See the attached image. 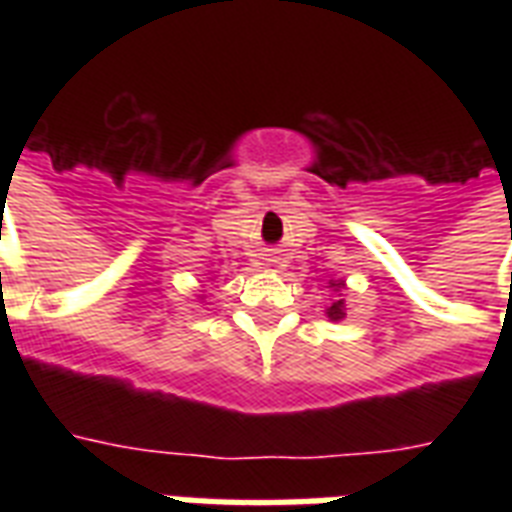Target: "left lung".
<instances>
[{"mask_svg":"<svg viewBox=\"0 0 512 512\" xmlns=\"http://www.w3.org/2000/svg\"><path fill=\"white\" fill-rule=\"evenodd\" d=\"M332 287H335V292L337 289H342L345 287V284H342V281H332ZM327 316L332 321H340V319H345V300H340V297H337L335 303L329 305L327 308Z\"/></svg>","mask_w":512,"mask_h":512,"instance_id":"obj_1","label":"left lung"}]
</instances>
